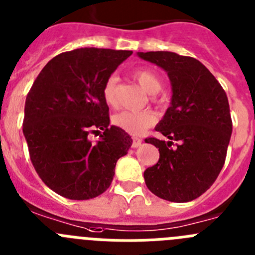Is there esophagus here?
Returning <instances> with one entry per match:
<instances>
[{"instance_id":"obj_1","label":"esophagus","mask_w":255,"mask_h":255,"mask_svg":"<svg viewBox=\"0 0 255 255\" xmlns=\"http://www.w3.org/2000/svg\"><path fill=\"white\" fill-rule=\"evenodd\" d=\"M141 141H143V140L139 139V137H134V139H132L131 146H132V148H137V146L141 145Z\"/></svg>"}]
</instances>
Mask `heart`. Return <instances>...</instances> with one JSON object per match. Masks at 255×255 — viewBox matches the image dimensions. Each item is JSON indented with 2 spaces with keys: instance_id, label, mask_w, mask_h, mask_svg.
<instances>
[{
  "instance_id": "b5f03b06",
  "label": "heart",
  "mask_w": 255,
  "mask_h": 255,
  "mask_svg": "<svg viewBox=\"0 0 255 255\" xmlns=\"http://www.w3.org/2000/svg\"><path fill=\"white\" fill-rule=\"evenodd\" d=\"M134 77L139 85L148 93H156L162 88V81L155 73L145 68H137L134 71ZM118 82L116 74H111L102 85V97L109 106L115 107L118 104ZM156 118L149 110L141 111H121L112 118V124L120 128L124 131L131 135L143 134L148 128L154 125Z\"/></svg>"
}]
</instances>
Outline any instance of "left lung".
Instances as JSON below:
<instances>
[{
  "label": "left lung",
  "mask_w": 255,
  "mask_h": 255,
  "mask_svg": "<svg viewBox=\"0 0 255 255\" xmlns=\"http://www.w3.org/2000/svg\"><path fill=\"white\" fill-rule=\"evenodd\" d=\"M159 65L172 83V102L155 130L169 139L148 137L159 160L146 168L149 191L170 202H188L212 186L225 163L233 131L228 96L211 72L192 57L172 51L137 53ZM176 141V147L173 141Z\"/></svg>",
  "instance_id": "left-lung-1"
}]
</instances>
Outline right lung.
Listing matches in <instances>:
<instances>
[{
	"label": "right lung",
	"mask_w": 255,
	"mask_h": 255,
	"mask_svg": "<svg viewBox=\"0 0 255 255\" xmlns=\"http://www.w3.org/2000/svg\"><path fill=\"white\" fill-rule=\"evenodd\" d=\"M131 50L81 48L46 63L25 101L22 131L30 159L46 186L69 200H90L111 184L132 139L109 126L102 85ZM103 130L93 144L88 135Z\"/></svg>",
	"instance_id": "right-lung-1"
}]
</instances>
